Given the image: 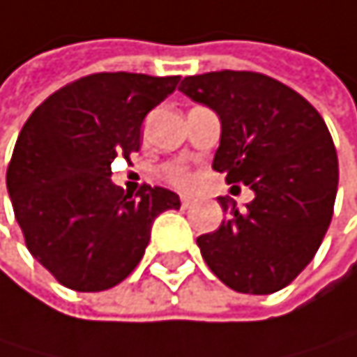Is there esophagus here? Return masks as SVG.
<instances>
[{
	"label": "esophagus",
	"mask_w": 357,
	"mask_h": 357,
	"mask_svg": "<svg viewBox=\"0 0 357 357\" xmlns=\"http://www.w3.org/2000/svg\"><path fill=\"white\" fill-rule=\"evenodd\" d=\"M192 203H195V201H192L190 197H182V207H184V209H188Z\"/></svg>",
	"instance_id": "34e87169"
}]
</instances>
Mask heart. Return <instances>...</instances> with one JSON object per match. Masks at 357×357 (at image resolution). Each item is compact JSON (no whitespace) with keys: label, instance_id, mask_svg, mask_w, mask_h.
Instances as JSON below:
<instances>
[{"label":"heart","instance_id":"b5f03b06","mask_svg":"<svg viewBox=\"0 0 357 357\" xmlns=\"http://www.w3.org/2000/svg\"><path fill=\"white\" fill-rule=\"evenodd\" d=\"M162 177L175 188H190L195 177H192V171L182 165V162H171V165H165L162 167Z\"/></svg>","mask_w":357,"mask_h":357}]
</instances>
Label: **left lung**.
Masks as SVG:
<instances>
[{"label": "left lung", "mask_w": 357, "mask_h": 357, "mask_svg": "<svg viewBox=\"0 0 357 357\" xmlns=\"http://www.w3.org/2000/svg\"><path fill=\"white\" fill-rule=\"evenodd\" d=\"M180 91L220 118L213 169L256 195L243 211L218 197L226 220L197 239L207 266L235 292L286 288L333 220L339 160L324 118L296 91L256 71L188 75Z\"/></svg>", "instance_id": "left-lung-1"}]
</instances>
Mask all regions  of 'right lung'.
Returning a JSON list of instances; mask_svg holds the SVG:
<instances>
[{"label":"right lung","mask_w":357,"mask_h":357,"mask_svg":"<svg viewBox=\"0 0 357 357\" xmlns=\"http://www.w3.org/2000/svg\"><path fill=\"white\" fill-rule=\"evenodd\" d=\"M180 75L93 73L52 93L24 122L6 173L16 222L31 256L59 284L101 292L144 258L156 215L180 209L160 186L129 195L112 162L142 146V122Z\"/></svg>","instance_id":"add662e5"}]
</instances>
